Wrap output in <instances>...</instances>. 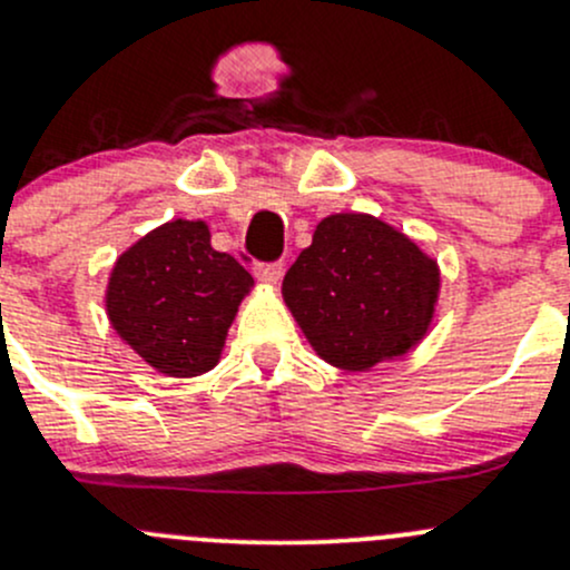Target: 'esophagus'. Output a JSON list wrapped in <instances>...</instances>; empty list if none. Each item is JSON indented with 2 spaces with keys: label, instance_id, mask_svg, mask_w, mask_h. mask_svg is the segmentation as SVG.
<instances>
[{
  "label": "esophagus",
  "instance_id": "esophagus-1",
  "mask_svg": "<svg viewBox=\"0 0 570 570\" xmlns=\"http://www.w3.org/2000/svg\"><path fill=\"white\" fill-rule=\"evenodd\" d=\"M254 275L262 284H278L281 275H284V265L281 262H265V265H256Z\"/></svg>",
  "mask_w": 570,
  "mask_h": 570
}]
</instances>
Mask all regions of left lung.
<instances>
[{
	"instance_id": "obj_1",
	"label": "left lung",
	"mask_w": 570,
	"mask_h": 570,
	"mask_svg": "<svg viewBox=\"0 0 570 570\" xmlns=\"http://www.w3.org/2000/svg\"><path fill=\"white\" fill-rule=\"evenodd\" d=\"M436 292V262L361 213L322 220L284 275V301L316 355L350 371L415 346L431 325Z\"/></svg>"
}]
</instances>
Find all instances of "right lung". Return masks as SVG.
I'll list each match as a JSON object with an SVG mask.
<instances>
[{"label": "right lung", "mask_w": 570, "mask_h": 570, "mask_svg": "<svg viewBox=\"0 0 570 570\" xmlns=\"http://www.w3.org/2000/svg\"><path fill=\"white\" fill-rule=\"evenodd\" d=\"M254 278L235 256L209 245L202 220L149 232L114 265L106 308L114 331L169 376L205 374Z\"/></svg>", "instance_id": "right-lung-1"}]
</instances>
